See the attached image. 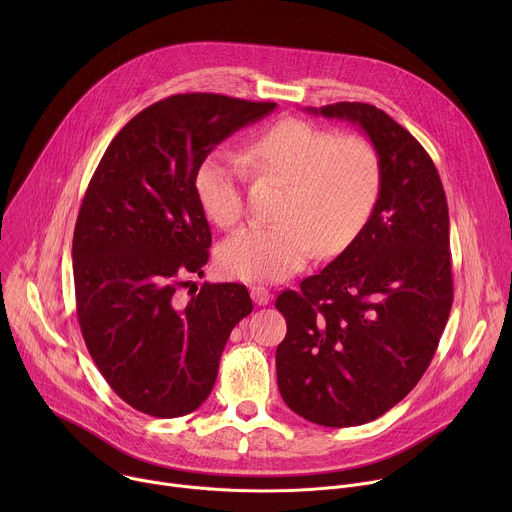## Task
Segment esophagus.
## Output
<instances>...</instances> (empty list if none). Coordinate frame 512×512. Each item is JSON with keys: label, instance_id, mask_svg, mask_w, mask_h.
Masks as SVG:
<instances>
[{"label": "esophagus", "instance_id": "esophagus-1", "mask_svg": "<svg viewBox=\"0 0 512 512\" xmlns=\"http://www.w3.org/2000/svg\"><path fill=\"white\" fill-rule=\"evenodd\" d=\"M251 298H253V302H255L257 306H267L269 300H271V294H269L267 287H263V285H253V287H251Z\"/></svg>", "mask_w": 512, "mask_h": 512}]
</instances>
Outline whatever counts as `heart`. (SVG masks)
I'll return each instance as SVG.
<instances>
[{
	"instance_id": "b5f03b06",
	"label": "heart",
	"mask_w": 512,
	"mask_h": 512,
	"mask_svg": "<svg viewBox=\"0 0 512 512\" xmlns=\"http://www.w3.org/2000/svg\"><path fill=\"white\" fill-rule=\"evenodd\" d=\"M245 164L283 182L275 225H251L229 237L216 261L241 281H281L298 273L316 251L348 249L377 208L383 166L375 145L360 135H334L304 119H281L255 135ZM194 196L210 223L229 229L243 216L241 164L227 152L200 160Z\"/></svg>"
}]
</instances>
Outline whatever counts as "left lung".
Wrapping results in <instances>:
<instances>
[{"label": "left lung", "mask_w": 512, "mask_h": 512, "mask_svg": "<svg viewBox=\"0 0 512 512\" xmlns=\"http://www.w3.org/2000/svg\"><path fill=\"white\" fill-rule=\"evenodd\" d=\"M358 125L377 148L383 186L360 237L275 308L287 334L275 352L285 405L324 427L369 423L423 377L452 300L446 192L423 145L369 103L308 107Z\"/></svg>", "instance_id": "8db88e82"}]
</instances>
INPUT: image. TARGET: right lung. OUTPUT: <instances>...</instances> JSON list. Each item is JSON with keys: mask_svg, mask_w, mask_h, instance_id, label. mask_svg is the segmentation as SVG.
Here are the masks:
<instances>
[{"mask_svg": "<svg viewBox=\"0 0 512 512\" xmlns=\"http://www.w3.org/2000/svg\"><path fill=\"white\" fill-rule=\"evenodd\" d=\"M275 103L172 95L137 113L109 143L83 198L75 239L77 314L109 387L133 409L180 417L210 395L231 330L251 314L241 283H204L212 241L194 170L218 143Z\"/></svg>", "mask_w": 512, "mask_h": 512, "instance_id": "right-lung-1", "label": "right lung"}]
</instances>
